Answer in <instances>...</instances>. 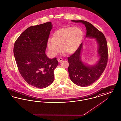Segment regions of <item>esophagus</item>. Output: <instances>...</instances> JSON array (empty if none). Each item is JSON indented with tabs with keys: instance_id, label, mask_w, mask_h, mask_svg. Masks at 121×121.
<instances>
[{
	"instance_id": "1",
	"label": "esophagus",
	"mask_w": 121,
	"mask_h": 121,
	"mask_svg": "<svg viewBox=\"0 0 121 121\" xmlns=\"http://www.w3.org/2000/svg\"><path fill=\"white\" fill-rule=\"evenodd\" d=\"M58 61L59 62H60L62 60H63V59L62 58H58Z\"/></svg>"
}]
</instances>
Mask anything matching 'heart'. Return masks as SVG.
<instances>
[{
	"mask_svg": "<svg viewBox=\"0 0 121 121\" xmlns=\"http://www.w3.org/2000/svg\"><path fill=\"white\" fill-rule=\"evenodd\" d=\"M83 37V33L78 27H65L56 30L52 39L48 42V49L52 55L55 56L61 51L67 53L75 52L79 47Z\"/></svg>",
	"mask_w": 121,
	"mask_h": 121,
	"instance_id": "b5f03b06",
	"label": "heart"
}]
</instances>
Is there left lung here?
Returning <instances> with one entry per match:
<instances>
[{"label": "left lung", "instance_id": "8db88e82", "mask_svg": "<svg viewBox=\"0 0 121 121\" xmlns=\"http://www.w3.org/2000/svg\"><path fill=\"white\" fill-rule=\"evenodd\" d=\"M81 22L86 27V37L96 38L98 43V53L100 56L97 64L87 66L82 61L81 52L82 43L73 54L68 58L69 63L68 70L72 82L79 86H88L96 81L105 69L108 60V50L106 39L104 34L91 23L84 20H72Z\"/></svg>", "mask_w": 121, "mask_h": 121}]
</instances>
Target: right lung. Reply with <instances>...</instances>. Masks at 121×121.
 <instances>
[{
	"instance_id": "1",
	"label": "right lung",
	"mask_w": 121,
	"mask_h": 121,
	"mask_svg": "<svg viewBox=\"0 0 121 121\" xmlns=\"http://www.w3.org/2000/svg\"><path fill=\"white\" fill-rule=\"evenodd\" d=\"M52 25L50 22L30 26L15 41L13 53L17 69L29 85L44 88L54 80L56 58L49 59L45 51Z\"/></svg>"
}]
</instances>
